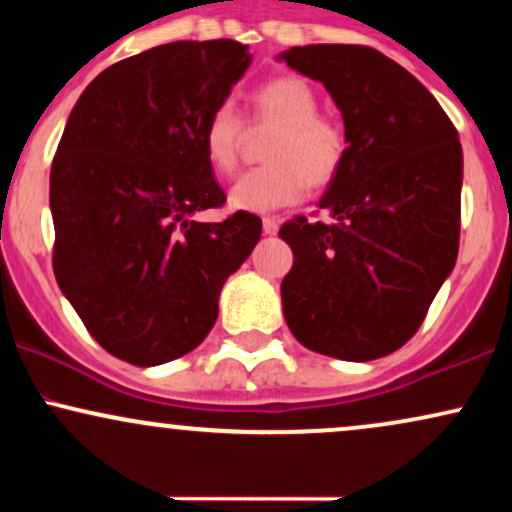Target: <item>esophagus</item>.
<instances>
[{
  "mask_svg": "<svg viewBox=\"0 0 512 512\" xmlns=\"http://www.w3.org/2000/svg\"><path fill=\"white\" fill-rule=\"evenodd\" d=\"M262 231L267 233V236H274V233L279 231V221H276L274 216H264V219H262Z\"/></svg>",
  "mask_w": 512,
  "mask_h": 512,
  "instance_id": "1",
  "label": "esophagus"
}]
</instances>
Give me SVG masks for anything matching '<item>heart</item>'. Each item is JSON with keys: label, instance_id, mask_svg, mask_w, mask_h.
Wrapping results in <instances>:
<instances>
[{"label": "heart", "instance_id": "heart-1", "mask_svg": "<svg viewBox=\"0 0 512 512\" xmlns=\"http://www.w3.org/2000/svg\"><path fill=\"white\" fill-rule=\"evenodd\" d=\"M320 98L301 76H276L264 81L250 96L252 122L272 127L264 146L267 166L245 170L228 192L236 211L264 214L301 202L308 185L325 187L337 178L346 161L344 127L317 113ZM245 125L233 105L211 110L202 129V149L214 173L228 175L238 163Z\"/></svg>", "mask_w": 512, "mask_h": 512}]
</instances>
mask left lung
Masks as SVG:
<instances>
[{
	"label": "left lung",
	"instance_id": "obj_1",
	"mask_svg": "<svg viewBox=\"0 0 512 512\" xmlns=\"http://www.w3.org/2000/svg\"><path fill=\"white\" fill-rule=\"evenodd\" d=\"M342 110L349 151L317 207L330 221H286L293 267L286 325L303 346L373 361L414 337L460 245L462 146L424 84L366 45L281 52Z\"/></svg>",
	"mask_w": 512,
	"mask_h": 512
}]
</instances>
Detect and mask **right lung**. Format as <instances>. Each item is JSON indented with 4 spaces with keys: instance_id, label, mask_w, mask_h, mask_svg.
Listing matches in <instances>:
<instances>
[{
    "instance_id": "right-lung-1",
    "label": "right lung",
    "mask_w": 512,
    "mask_h": 512,
    "mask_svg": "<svg viewBox=\"0 0 512 512\" xmlns=\"http://www.w3.org/2000/svg\"><path fill=\"white\" fill-rule=\"evenodd\" d=\"M252 55L178 40L101 72L76 101L50 170L57 284L91 337L132 366L185 356L214 327L226 279L262 221H192L226 195L202 149L211 110Z\"/></svg>"
}]
</instances>
